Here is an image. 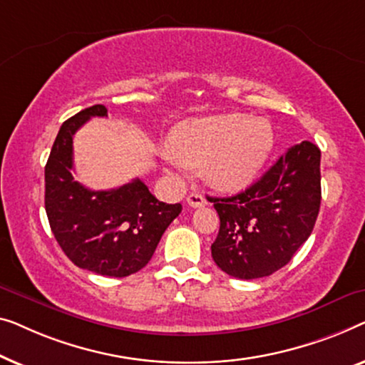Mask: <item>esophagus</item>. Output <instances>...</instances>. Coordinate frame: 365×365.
<instances>
[{
  "label": "esophagus",
  "mask_w": 365,
  "mask_h": 365,
  "mask_svg": "<svg viewBox=\"0 0 365 365\" xmlns=\"http://www.w3.org/2000/svg\"><path fill=\"white\" fill-rule=\"evenodd\" d=\"M187 203L192 208H200V207H205V205H207V200H205L203 195H200L198 192H192L187 197Z\"/></svg>",
  "instance_id": "obj_1"
}]
</instances>
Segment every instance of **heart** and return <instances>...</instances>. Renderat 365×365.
<instances>
[{
	"instance_id": "b5f03b06",
	"label": "heart",
	"mask_w": 365,
	"mask_h": 365,
	"mask_svg": "<svg viewBox=\"0 0 365 365\" xmlns=\"http://www.w3.org/2000/svg\"><path fill=\"white\" fill-rule=\"evenodd\" d=\"M274 145L273 127L266 119L245 114H218L188 119L168 135L170 160L203 167L213 188L238 192L255 180Z\"/></svg>"
}]
</instances>
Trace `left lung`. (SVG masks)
Here are the masks:
<instances>
[{"label":"left lung","instance_id":"8db88e82","mask_svg":"<svg viewBox=\"0 0 365 365\" xmlns=\"http://www.w3.org/2000/svg\"><path fill=\"white\" fill-rule=\"evenodd\" d=\"M220 217L212 256L238 279L273 274L309 238L321 207V150L304 140L245 192L210 198Z\"/></svg>","mask_w":365,"mask_h":365}]
</instances>
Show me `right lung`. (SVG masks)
<instances>
[{
	"mask_svg": "<svg viewBox=\"0 0 365 365\" xmlns=\"http://www.w3.org/2000/svg\"><path fill=\"white\" fill-rule=\"evenodd\" d=\"M91 117H107V109L87 107L61 125L44 168V207L56 241L76 266L125 278L150 261L182 205L158 202L140 178L99 192L76 182L73 138Z\"/></svg>",
	"mask_w": 365,
	"mask_h": 365,
	"instance_id": "add662e5",
	"label": "right lung"
}]
</instances>
